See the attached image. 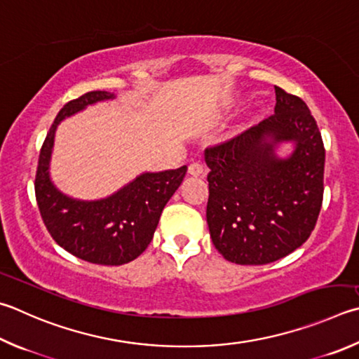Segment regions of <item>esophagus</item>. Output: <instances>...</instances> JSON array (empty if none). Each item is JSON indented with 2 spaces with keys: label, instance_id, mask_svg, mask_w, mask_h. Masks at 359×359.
Here are the masks:
<instances>
[{
  "label": "esophagus",
  "instance_id": "34e87169",
  "mask_svg": "<svg viewBox=\"0 0 359 359\" xmlns=\"http://www.w3.org/2000/svg\"><path fill=\"white\" fill-rule=\"evenodd\" d=\"M188 174H190V175H201V174H204V166H202L199 161H193L191 165L188 166Z\"/></svg>",
  "mask_w": 359,
  "mask_h": 359
}]
</instances>
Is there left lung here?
<instances>
[{"label":"left lung","instance_id":"left-lung-1","mask_svg":"<svg viewBox=\"0 0 359 359\" xmlns=\"http://www.w3.org/2000/svg\"><path fill=\"white\" fill-rule=\"evenodd\" d=\"M275 114L205 149L210 168L207 224L229 262L264 265L285 257L314 231L323 201L325 147L309 108L275 86ZM293 142L289 158L274 151Z\"/></svg>","mask_w":359,"mask_h":359}]
</instances>
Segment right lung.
I'll use <instances>...</instances> for the list:
<instances>
[{
	"label": "right lung",
	"mask_w": 359,
	"mask_h": 359,
	"mask_svg": "<svg viewBox=\"0 0 359 359\" xmlns=\"http://www.w3.org/2000/svg\"><path fill=\"white\" fill-rule=\"evenodd\" d=\"M114 97L107 90H93L64 105L42 144L34 182L39 212L50 236L70 254L99 265L132 262L146 251L163 208L187 174V166L144 172L99 201L74 199L57 190L48 171L56 127L88 105Z\"/></svg>",
	"instance_id": "1"
}]
</instances>
